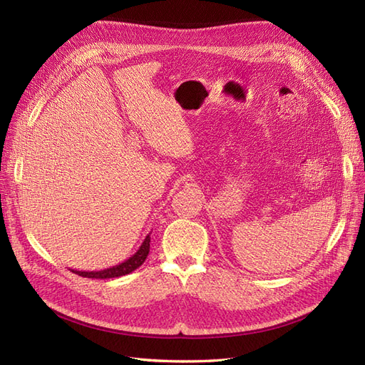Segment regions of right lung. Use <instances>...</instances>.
<instances>
[{
    "label": "right lung",
    "mask_w": 365,
    "mask_h": 365,
    "mask_svg": "<svg viewBox=\"0 0 365 365\" xmlns=\"http://www.w3.org/2000/svg\"><path fill=\"white\" fill-rule=\"evenodd\" d=\"M149 248H150V235L146 236L145 242H143L141 247L138 248V251L134 254V256L129 257L128 260H125L123 263L117 264V267L108 268L103 271H73L76 274L82 275V277H88V279H114V277H120V275H126L132 271H135L137 268H140L143 263H145L148 254H149Z\"/></svg>",
    "instance_id": "add662e5"
}]
</instances>
